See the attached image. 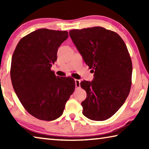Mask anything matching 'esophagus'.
Here are the masks:
<instances>
[{
	"mask_svg": "<svg viewBox=\"0 0 149 149\" xmlns=\"http://www.w3.org/2000/svg\"><path fill=\"white\" fill-rule=\"evenodd\" d=\"M75 87L79 88L80 87V83L81 81L79 79H75Z\"/></svg>",
	"mask_w": 149,
	"mask_h": 149,
	"instance_id": "esophagus-1",
	"label": "esophagus"
}]
</instances>
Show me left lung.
I'll list each match as a JSON object with an SVG mask.
<instances>
[{"label": "left lung", "mask_w": 149, "mask_h": 149, "mask_svg": "<svg viewBox=\"0 0 149 149\" xmlns=\"http://www.w3.org/2000/svg\"><path fill=\"white\" fill-rule=\"evenodd\" d=\"M69 34L94 72L92 81L80 84L87 93L81 102L83 114L91 120H107L120 109L130 91L132 62L127 47L118 33L102 27L72 29Z\"/></svg>", "instance_id": "1"}]
</instances>
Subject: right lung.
<instances>
[{"mask_svg":"<svg viewBox=\"0 0 149 149\" xmlns=\"http://www.w3.org/2000/svg\"><path fill=\"white\" fill-rule=\"evenodd\" d=\"M68 37L66 31L37 29L20 40L12 55L14 90L25 109L37 119L51 121L61 116L74 91L73 78L56 77L50 70L58 47Z\"/></svg>","mask_w":149,"mask_h":149,"instance_id":"add662e5","label":"right lung"}]
</instances>
